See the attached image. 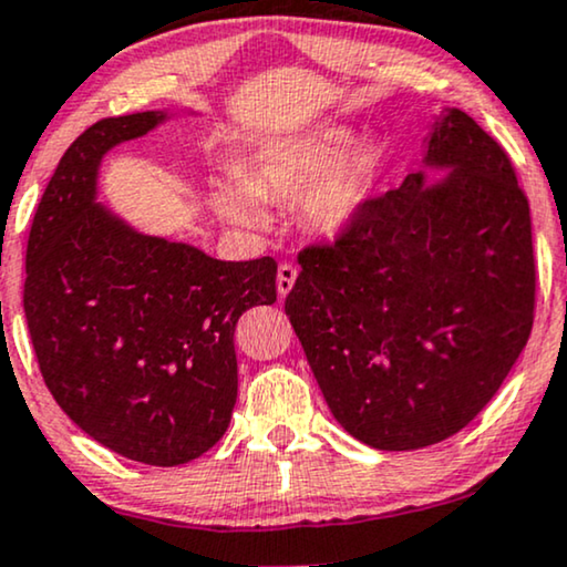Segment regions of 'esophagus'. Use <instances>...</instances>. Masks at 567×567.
I'll return each instance as SVG.
<instances>
[{"label": "esophagus", "instance_id": "obj_1", "mask_svg": "<svg viewBox=\"0 0 567 567\" xmlns=\"http://www.w3.org/2000/svg\"><path fill=\"white\" fill-rule=\"evenodd\" d=\"M296 277H298V269L292 267V264H288V261L279 264V269H277V292H279V298H285L292 290V285H296Z\"/></svg>", "mask_w": 567, "mask_h": 567}]
</instances>
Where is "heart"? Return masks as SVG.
<instances>
[{
	"label": "heart",
	"instance_id": "b5f03b06",
	"mask_svg": "<svg viewBox=\"0 0 567 567\" xmlns=\"http://www.w3.org/2000/svg\"><path fill=\"white\" fill-rule=\"evenodd\" d=\"M350 141L348 127L324 125L264 143L238 167L240 183H212V209L233 225L259 230L269 221L261 200L303 196V217L313 230L346 235L367 214L382 167L377 146L358 143L346 152Z\"/></svg>",
	"mask_w": 567,
	"mask_h": 567
}]
</instances>
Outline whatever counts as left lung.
Masks as SVG:
<instances>
[{"instance_id":"1","label":"left lung","mask_w":567,"mask_h":567,"mask_svg":"<svg viewBox=\"0 0 567 567\" xmlns=\"http://www.w3.org/2000/svg\"><path fill=\"white\" fill-rule=\"evenodd\" d=\"M408 175L353 230L300 250L285 298L329 411L377 450H419L474 421L534 324L528 200L474 117L444 110Z\"/></svg>"}]
</instances>
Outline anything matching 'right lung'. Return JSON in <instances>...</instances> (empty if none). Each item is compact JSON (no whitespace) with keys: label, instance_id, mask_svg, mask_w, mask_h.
<instances>
[{"label":"right lung","instance_id":"obj_1","mask_svg":"<svg viewBox=\"0 0 567 567\" xmlns=\"http://www.w3.org/2000/svg\"><path fill=\"white\" fill-rule=\"evenodd\" d=\"M167 112L106 117L64 152L35 209L23 308L56 405L112 453L183 465L230 426L235 324L277 300V261H219L133 230L96 200L99 167Z\"/></svg>","mask_w":567,"mask_h":567}]
</instances>
